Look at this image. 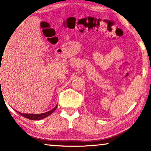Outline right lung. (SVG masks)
<instances>
[{
    "instance_id": "add662e5",
    "label": "right lung",
    "mask_w": 151,
    "mask_h": 151,
    "mask_svg": "<svg viewBox=\"0 0 151 151\" xmlns=\"http://www.w3.org/2000/svg\"><path fill=\"white\" fill-rule=\"evenodd\" d=\"M57 106H58V104L53 109H51V111H47V112H46V113H40V114H32V113H22L18 112V111H16V112H17L18 113H19V114L20 115H22V116H23L24 117H26V118H27V119H31V120H40V119H44L46 117L49 116V115H50L51 113H53V111H54L55 109H57Z\"/></svg>"
}]
</instances>
